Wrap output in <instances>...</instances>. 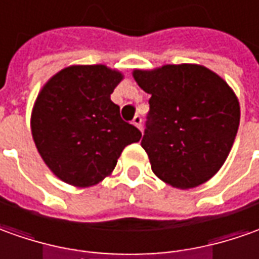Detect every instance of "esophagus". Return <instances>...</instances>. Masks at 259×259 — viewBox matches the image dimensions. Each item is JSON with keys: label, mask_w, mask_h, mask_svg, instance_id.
<instances>
[{"label": "esophagus", "mask_w": 259, "mask_h": 259, "mask_svg": "<svg viewBox=\"0 0 259 259\" xmlns=\"http://www.w3.org/2000/svg\"><path fill=\"white\" fill-rule=\"evenodd\" d=\"M132 123H133L136 127H139V129H140V127H142V116H139V115L135 116V117H133V122Z\"/></svg>", "instance_id": "esophagus-1"}]
</instances>
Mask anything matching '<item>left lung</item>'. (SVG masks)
I'll use <instances>...</instances> for the list:
<instances>
[{
	"label": "left lung",
	"instance_id": "8db88e82",
	"mask_svg": "<svg viewBox=\"0 0 259 259\" xmlns=\"http://www.w3.org/2000/svg\"><path fill=\"white\" fill-rule=\"evenodd\" d=\"M152 95L142 139L153 173L176 189L208 181L226 163L240 126V102L224 79L197 63L135 69Z\"/></svg>",
	"mask_w": 259,
	"mask_h": 259
}]
</instances>
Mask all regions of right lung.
Segmentation results:
<instances>
[{"mask_svg": "<svg viewBox=\"0 0 259 259\" xmlns=\"http://www.w3.org/2000/svg\"><path fill=\"white\" fill-rule=\"evenodd\" d=\"M123 73L106 65H70L49 79L36 96L31 132L42 160L59 180L79 189L110 176L137 127L120 117L110 95Z\"/></svg>", "mask_w": 259, "mask_h": 259, "instance_id": "1", "label": "right lung"}]
</instances>
